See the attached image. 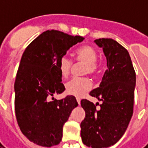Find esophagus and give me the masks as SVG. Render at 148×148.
I'll list each match as a JSON object with an SVG mask.
<instances>
[{
    "mask_svg": "<svg viewBox=\"0 0 148 148\" xmlns=\"http://www.w3.org/2000/svg\"><path fill=\"white\" fill-rule=\"evenodd\" d=\"M77 103H78V105H80V103H81V100L79 99V98H77Z\"/></svg>",
    "mask_w": 148,
    "mask_h": 148,
    "instance_id": "obj_1",
    "label": "esophagus"
}]
</instances>
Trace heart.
Here are the masks:
<instances>
[{
    "mask_svg": "<svg viewBox=\"0 0 148 148\" xmlns=\"http://www.w3.org/2000/svg\"><path fill=\"white\" fill-rule=\"evenodd\" d=\"M76 61L86 63L84 74L96 76L99 73L101 65L97 62V52L93 47L85 45L76 51ZM73 66V61L67 55H62L58 60V66L62 77H67ZM91 88V82L88 78L74 77L66 84V92L77 97H82Z\"/></svg>",
    "mask_w": 148,
    "mask_h": 148,
    "instance_id": "b5f03b06",
    "label": "heart"
}]
</instances>
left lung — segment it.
I'll list each match as a JSON object with an SVG mask.
<instances>
[{
    "mask_svg": "<svg viewBox=\"0 0 148 148\" xmlns=\"http://www.w3.org/2000/svg\"><path fill=\"white\" fill-rule=\"evenodd\" d=\"M94 42L103 48L108 69L99 87L90 93L102 101L99 109L88 100L81 101L86 112L81 136L86 146L105 148L119 141L132 116L136 72L128 52L119 42L104 38Z\"/></svg>",
    "mask_w": 148,
    "mask_h": 148,
    "instance_id": "1",
    "label": "left lung"
}]
</instances>
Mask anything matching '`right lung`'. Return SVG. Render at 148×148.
Listing matches in <instances>:
<instances>
[{"mask_svg": "<svg viewBox=\"0 0 148 148\" xmlns=\"http://www.w3.org/2000/svg\"><path fill=\"white\" fill-rule=\"evenodd\" d=\"M83 39L80 36L47 30L23 53L14 84L15 112L22 133L37 145L50 147L60 143L62 127L77 106L72 95L61 100L49 98L65 90L58 58Z\"/></svg>", "mask_w": 148, "mask_h": 148, "instance_id": "1", "label": "right lung"}]
</instances>
